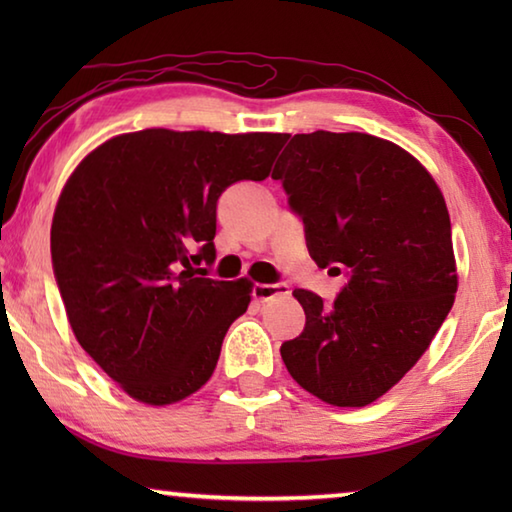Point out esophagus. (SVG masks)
<instances>
[{
	"mask_svg": "<svg viewBox=\"0 0 512 512\" xmlns=\"http://www.w3.org/2000/svg\"><path fill=\"white\" fill-rule=\"evenodd\" d=\"M284 296H289V287H284V284H255L253 287V298L262 305Z\"/></svg>",
	"mask_w": 512,
	"mask_h": 512,
	"instance_id": "1",
	"label": "esophagus"
}]
</instances>
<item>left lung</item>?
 I'll return each mask as SVG.
<instances>
[{
  "mask_svg": "<svg viewBox=\"0 0 512 512\" xmlns=\"http://www.w3.org/2000/svg\"><path fill=\"white\" fill-rule=\"evenodd\" d=\"M273 178L302 216L311 259L350 275L332 307L293 291L307 320L282 343L284 366L318 400L368 406L418 363L454 305L443 192L409 151L368 133L293 135Z\"/></svg>",
  "mask_w": 512,
  "mask_h": 512,
  "instance_id": "left-lung-1",
  "label": "left lung"
}]
</instances>
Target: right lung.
Here are the masks:
<instances>
[{
  "label": "right lung",
  "instance_id": "add662e5",
  "mask_svg": "<svg viewBox=\"0 0 512 512\" xmlns=\"http://www.w3.org/2000/svg\"><path fill=\"white\" fill-rule=\"evenodd\" d=\"M284 142L146 128L110 137L67 178L51 221L67 320L133 400L176 404L212 377L253 291L198 268L216 257V201L237 180H264Z\"/></svg>",
  "mask_w": 512,
  "mask_h": 512
}]
</instances>
